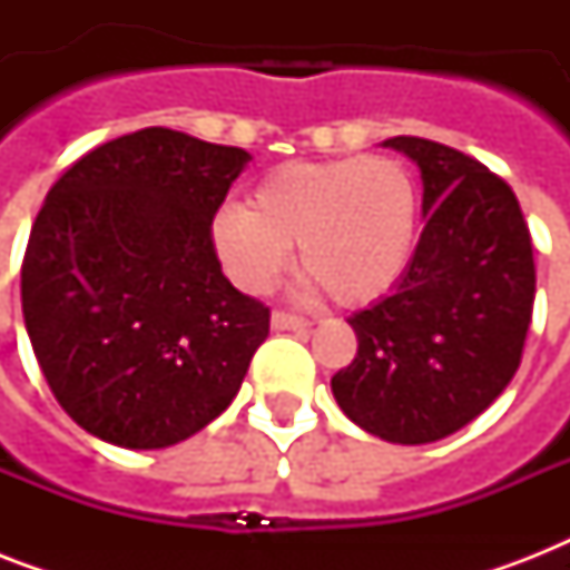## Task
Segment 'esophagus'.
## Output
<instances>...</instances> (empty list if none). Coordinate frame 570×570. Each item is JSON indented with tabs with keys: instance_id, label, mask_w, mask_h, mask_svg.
I'll return each instance as SVG.
<instances>
[{
	"instance_id": "obj_1",
	"label": "esophagus",
	"mask_w": 570,
	"mask_h": 570,
	"mask_svg": "<svg viewBox=\"0 0 570 570\" xmlns=\"http://www.w3.org/2000/svg\"><path fill=\"white\" fill-rule=\"evenodd\" d=\"M272 328L275 331H307L311 328V322L304 320V316H295V313L275 311L272 313Z\"/></svg>"
}]
</instances>
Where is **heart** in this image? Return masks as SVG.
<instances>
[{"label":"heart","instance_id":"obj_1","mask_svg":"<svg viewBox=\"0 0 570 570\" xmlns=\"http://www.w3.org/2000/svg\"><path fill=\"white\" fill-rule=\"evenodd\" d=\"M420 236V195L387 156L286 163L250 191L248 206L213 218V248L245 293H268L298 248L311 289L343 307L379 302L405 277Z\"/></svg>","mask_w":570,"mask_h":570}]
</instances>
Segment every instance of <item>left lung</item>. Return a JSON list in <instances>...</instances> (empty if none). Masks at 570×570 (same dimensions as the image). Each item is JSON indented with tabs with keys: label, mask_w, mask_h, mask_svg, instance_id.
<instances>
[{
	"label": "left lung",
	"mask_w": 570,
	"mask_h": 570,
	"mask_svg": "<svg viewBox=\"0 0 570 570\" xmlns=\"http://www.w3.org/2000/svg\"><path fill=\"white\" fill-rule=\"evenodd\" d=\"M384 147L420 165L425 227L396 289L348 316L357 355L331 390L381 441L432 443L476 420L521 366L532 239L512 186L473 156L414 136Z\"/></svg>",
	"instance_id": "1"
}]
</instances>
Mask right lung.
I'll return each mask as SVG.
<instances>
[{"instance_id":"obj_1","label":"right lung","mask_w":570,"mask_h":570,"mask_svg":"<svg viewBox=\"0 0 570 570\" xmlns=\"http://www.w3.org/2000/svg\"><path fill=\"white\" fill-rule=\"evenodd\" d=\"M248 159L147 127L49 189L22 257V320L52 396L94 438L163 450L239 393L268 307L222 275L213 218Z\"/></svg>"}]
</instances>
